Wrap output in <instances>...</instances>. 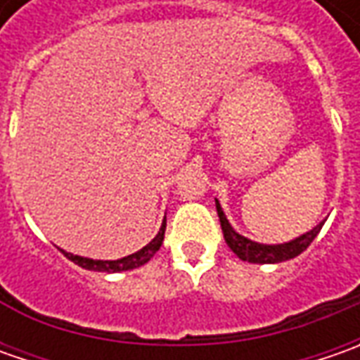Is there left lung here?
I'll use <instances>...</instances> for the list:
<instances>
[{
    "mask_svg": "<svg viewBox=\"0 0 360 360\" xmlns=\"http://www.w3.org/2000/svg\"><path fill=\"white\" fill-rule=\"evenodd\" d=\"M216 212H218V218H220V226H222V232H224V240L229 244V248L238 256L240 260H246V262H252V264H276V262H284V260H290L295 258L300 252H304L311 242L316 238V234L321 232L323 222H319L316 226L304 234H300L292 240L283 242V244H260V242L250 240L246 236L238 234L236 230L232 229V224L229 222V218L224 214L220 202L216 200Z\"/></svg>",
    "mask_w": 360,
    "mask_h": 360,
    "instance_id": "8db88e82",
    "label": "left lung"
}]
</instances>
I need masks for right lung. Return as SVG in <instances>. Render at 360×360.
I'll use <instances>...</instances> for the list:
<instances>
[{
    "instance_id": "1",
    "label": "right lung",
    "mask_w": 360,
    "mask_h": 360,
    "mask_svg": "<svg viewBox=\"0 0 360 360\" xmlns=\"http://www.w3.org/2000/svg\"><path fill=\"white\" fill-rule=\"evenodd\" d=\"M164 232H166V216H164V222H162V226H160L158 234L148 242L144 248H140L138 252H134V255L130 256L118 258V260H94V258H84V256L72 255V252H65V250H62V252L63 256L70 258L74 264H77V266H82V269L86 270L108 272V274H112V272H124V270H134L138 269V266H142V264H146L152 256L156 255L160 250V246H162V242H164Z\"/></svg>"
}]
</instances>
